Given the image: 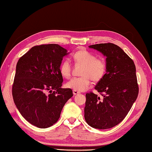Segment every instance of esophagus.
Segmentation results:
<instances>
[{
  "mask_svg": "<svg viewBox=\"0 0 152 152\" xmlns=\"http://www.w3.org/2000/svg\"><path fill=\"white\" fill-rule=\"evenodd\" d=\"M80 92H79V91H76V90H73V94L74 95H77V94H78V93H80Z\"/></svg>",
  "mask_w": 152,
  "mask_h": 152,
  "instance_id": "1",
  "label": "esophagus"
}]
</instances>
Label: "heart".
I'll use <instances>...</instances> for the list:
<instances>
[{
    "mask_svg": "<svg viewBox=\"0 0 152 152\" xmlns=\"http://www.w3.org/2000/svg\"><path fill=\"white\" fill-rule=\"evenodd\" d=\"M73 58L76 63L83 64L80 74L81 76L73 78L66 83V88L83 91L89 88L91 79L94 82L100 81L106 72L107 66L102 58L96 57L95 54L86 50H81L74 54ZM61 75L69 78L71 74V64L66 59L61 63L59 66Z\"/></svg>",
    "mask_w": 152,
    "mask_h": 152,
    "instance_id": "b5f03b06",
    "label": "heart"
}]
</instances>
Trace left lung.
I'll use <instances>...</instances> for the list:
<instances>
[{"label":"left lung","mask_w":152,"mask_h":152,"mask_svg":"<svg viewBox=\"0 0 152 152\" xmlns=\"http://www.w3.org/2000/svg\"><path fill=\"white\" fill-rule=\"evenodd\" d=\"M89 48L106 57L107 69L95 87L102 97L93 92L86 95L84 118L91 127L106 129L124 120L136 101L139 90L136 67L133 61L117 45L98 44Z\"/></svg>","instance_id":"8db88e82"}]
</instances>
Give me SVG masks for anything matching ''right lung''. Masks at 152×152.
<instances>
[{"mask_svg": "<svg viewBox=\"0 0 152 152\" xmlns=\"http://www.w3.org/2000/svg\"><path fill=\"white\" fill-rule=\"evenodd\" d=\"M67 50L56 44L35 46L19 58L16 65L12 96L21 115L38 128L58 121L72 89L61 88L59 66Z\"/></svg>", "mask_w": 152, "mask_h": 152, "instance_id": "right-lung-1", "label": "right lung"}]
</instances>
